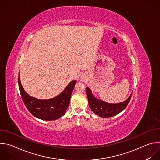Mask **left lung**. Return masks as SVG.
<instances>
[{
  "label": "left lung",
  "mask_w": 160,
  "mask_h": 160,
  "mask_svg": "<svg viewBox=\"0 0 160 160\" xmlns=\"http://www.w3.org/2000/svg\"><path fill=\"white\" fill-rule=\"evenodd\" d=\"M86 92L88 104L91 110L96 115L102 118L112 117L118 115V113L124 110L127 106L132 94V93L128 98L124 102L117 104H111L94 98L88 87H86Z\"/></svg>",
  "instance_id": "obj_1"
}]
</instances>
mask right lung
<instances>
[{
	"label": "right lung",
	"instance_id": "right-lung-1",
	"mask_svg": "<svg viewBox=\"0 0 160 160\" xmlns=\"http://www.w3.org/2000/svg\"><path fill=\"white\" fill-rule=\"evenodd\" d=\"M76 80L72 81L58 96L48 100H40L29 96L22 88L18 76L20 94L25 106L32 115L43 120H55L63 116L69 106Z\"/></svg>",
	"mask_w": 160,
	"mask_h": 160
}]
</instances>
